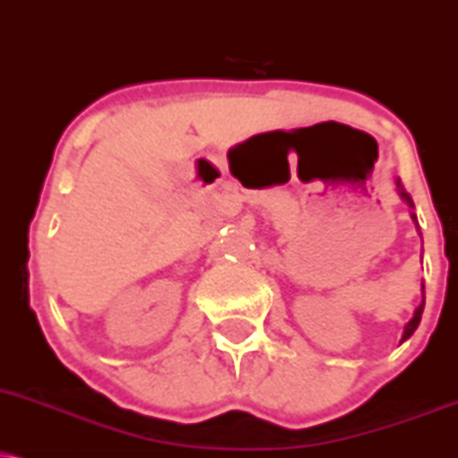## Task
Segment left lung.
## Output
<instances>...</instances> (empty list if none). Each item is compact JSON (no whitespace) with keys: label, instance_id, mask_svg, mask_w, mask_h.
I'll list each match as a JSON object with an SVG mask.
<instances>
[{"label":"left lung","instance_id":"left-lung-1","mask_svg":"<svg viewBox=\"0 0 458 458\" xmlns=\"http://www.w3.org/2000/svg\"><path fill=\"white\" fill-rule=\"evenodd\" d=\"M396 191H399V194H401V198H403V200L407 202V205H410V207H414V202H411V196L410 194H407V191H405V187H403V183H401V181L399 179H396ZM411 217H414L416 219V215H411ZM424 290V288H422ZM422 310H424V301L420 302V305H418V310L414 311V318H411L410 319V322H407V327H405V330H403V339H401V344H403V341L405 339H410L411 337V335H414V330L418 328V324H420V318H422Z\"/></svg>","mask_w":458,"mask_h":458}]
</instances>
